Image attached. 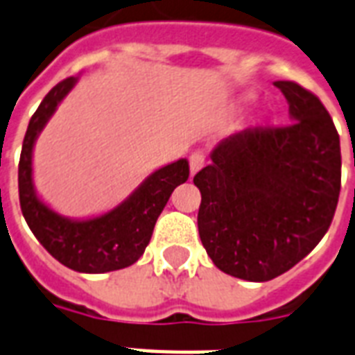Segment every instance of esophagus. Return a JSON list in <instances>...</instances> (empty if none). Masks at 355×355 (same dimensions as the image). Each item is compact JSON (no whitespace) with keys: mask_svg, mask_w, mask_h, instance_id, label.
<instances>
[{"mask_svg":"<svg viewBox=\"0 0 355 355\" xmlns=\"http://www.w3.org/2000/svg\"><path fill=\"white\" fill-rule=\"evenodd\" d=\"M205 164H206L205 153H200V150H195V153H191V156H189V169H191V175H195L197 171H200V169L205 167Z\"/></svg>","mask_w":355,"mask_h":355,"instance_id":"obj_1","label":"esophagus"}]
</instances>
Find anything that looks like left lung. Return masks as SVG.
Listing matches in <instances>:
<instances>
[{"label": "left lung", "instance_id": "1", "mask_svg": "<svg viewBox=\"0 0 355 355\" xmlns=\"http://www.w3.org/2000/svg\"><path fill=\"white\" fill-rule=\"evenodd\" d=\"M289 105L284 127H248L221 139L193 177L200 241L217 269L267 282L324 237L341 191V145L320 99L276 80Z\"/></svg>", "mask_w": 355, "mask_h": 355}]
</instances>
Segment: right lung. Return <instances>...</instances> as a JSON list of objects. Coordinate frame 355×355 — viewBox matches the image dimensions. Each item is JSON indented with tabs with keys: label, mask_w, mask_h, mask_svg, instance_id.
Listing matches in <instances>:
<instances>
[{
	"label": "right lung",
	"mask_w": 355,
	"mask_h": 355,
	"mask_svg": "<svg viewBox=\"0 0 355 355\" xmlns=\"http://www.w3.org/2000/svg\"><path fill=\"white\" fill-rule=\"evenodd\" d=\"M79 77H68L44 97L29 121L18 166L19 206L31 232L60 263L88 275L110 272L136 263L149 245L156 219L173 189L189 177L186 158L156 169L114 210L90 219H69L51 210L33 184V149L47 121Z\"/></svg>",
	"instance_id": "right-lung-1"
}]
</instances>
